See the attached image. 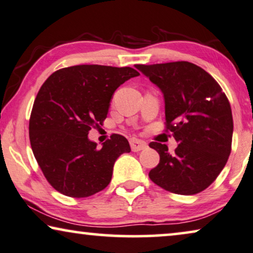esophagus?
Returning <instances> with one entry per match:
<instances>
[{
    "mask_svg": "<svg viewBox=\"0 0 253 253\" xmlns=\"http://www.w3.org/2000/svg\"><path fill=\"white\" fill-rule=\"evenodd\" d=\"M129 144H130L131 150L135 151V152L144 150V149L148 147L147 143H145L144 141L138 140V138H131V140L129 141Z\"/></svg>",
    "mask_w": 253,
    "mask_h": 253,
    "instance_id": "esophagus-1",
    "label": "esophagus"
}]
</instances>
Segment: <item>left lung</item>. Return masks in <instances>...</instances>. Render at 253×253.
Wrapping results in <instances>:
<instances>
[{"label": "left lung", "mask_w": 253, "mask_h": 253, "mask_svg": "<svg viewBox=\"0 0 253 253\" xmlns=\"http://www.w3.org/2000/svg\"><path fill=\"white\" fill-rule=\"evenodd\" d=\"M161 88L165 98V130L179 143L150 142L161 161L149 172L152 182L169 193L195 195L206 189L225 167L232 151L230 103L211 74L189 62L136 65Z\"/></svg>", "instance_id": "8db88e82"}]
</instances>
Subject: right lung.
<instances>
[{"label": "right lung", "mask_w": 253, "mask_h": 253, "mask_svg": "<svg viewBox=\"0 0 253 253\" xmlns=\"http://www.w3.org/2000/svg\"><path fill=\"white\" fill-rule=\"evenodd\" d=\"M140 76L131 67L76 65L44 81L30 118L34 157L50 186L69 197H89L108 187L117 158L130 151L123 135L112 134L101 149L88 138L103 125L120 84Z\"/></svg>", "instance_id": "add662e5"}]
</instances>
